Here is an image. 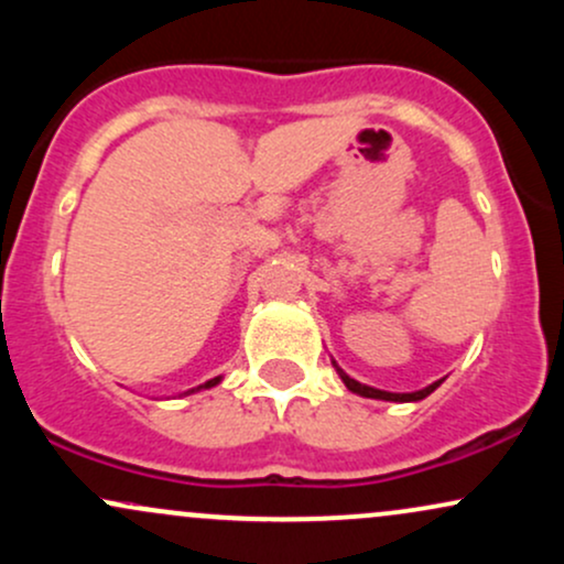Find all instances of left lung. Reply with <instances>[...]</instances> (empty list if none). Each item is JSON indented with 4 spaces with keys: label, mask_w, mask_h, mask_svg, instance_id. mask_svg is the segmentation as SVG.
Masks as SVG:
<instances>
[{
    "label": "left lung",
    "mask_w": 564,
    "mask_h": 564,
    "mask_svg": "<svg viewBox=\"0 0 564 564\" xmlns=\"http://www.w3.org/2000/svg\"><path fill=\"white\" fill-rule=\"evenodd\" d=\"M334 364V368H336V373H339V379L345 381V387L349 392H355V394H360V398H373V400H390V403H419V400H424L426 394H432L437 390L440 384H443V379H437V381H432V384H426L424 390H416V392H387V390H377V387H368V384H360V381H355L352 377H349V373H345L339 368V364H336V360H332Z\"/></svg>",
    "instance_id": "obj_1"
}]
</instances>
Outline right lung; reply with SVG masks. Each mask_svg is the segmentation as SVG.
<instances>
[{"label": "right lung", "instance_id": "right-lung-1", "mask_svg": "<svg viewBox=\"0 0 564 564\" xmlns=\"http://www.w3.org/2000/svg\"><path fill=\"white\" fill-rule=\"evenodd\" d=\"M219 381H223V377H215V379H209V381H204V384H198V387H193V390H187V392H183V398L185 394H193V392H200V390H212V387H217Z\"/></svg>", "mask_w": 564, "mask_h": 564}]
</instances>
